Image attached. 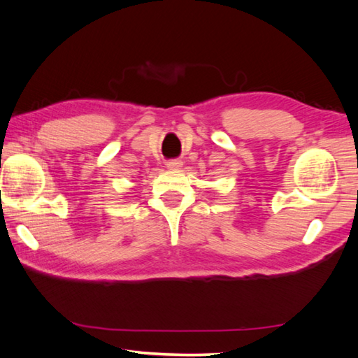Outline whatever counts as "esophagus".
I'll return each instance as SVG.
<instances>
[{"instance_id":"1","label":"esophagus","mask_w":358,"mask_h":358,"mask_svg":"<svg viewBox=\"0 0 358 358\" xmlns=\"http://www.w3.org/2000/svg\"><path fill=\"white\" fill-rule=\"evenodd\" d=\"M166 167L169 171H180L181 167H183V163H181L180 159H169V162L166 163Z\"/></svg>"}]
</instances>
